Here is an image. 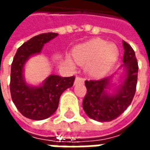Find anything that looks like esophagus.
I'll use <instances>...</instances> for the list:
<instances>
[{"label":"esophagus","instance_id":"obj_1","mask_svg":"<svg viewBox=\"0 0 150 150\" xmlns=\"http://www.w3.org/2000/svg\"><path fill=\"white\" fill-rule=\"evenodd\" d=\"M83 81H84V79L82 78L80 76H76L75 80V84H77L79 83H83Z\"/></svg>","mask_w":150,"mask_h":150}]
</instances>
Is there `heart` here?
I'll use <instances>...</instances> for the list:
<instances>
[{"label": "heart", "instance_id": "heart-1", "mask_svg": "<svg viewBox=\"0 0 150 150\" xmlns=\"http://www.w3.org/2000/svg\"><path fill=\"white\" fill-rule=\"evenodd\" d=\"M79 63L88 62V71L94 76L106 74L114 65L118 57L116 45L108 44L104 40L96 38L78 46L73 52Z\"/></svg>", "mask_w": 150, "mask_h": 150}]
</instances>
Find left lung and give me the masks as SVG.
<instances>
[{
	"label": "left lung",
	"instance_id": "8db88e82",
	"mask_svg": "<svg viewBox=\"0 0 150 150\" xmlns=\"http://www.w3.org/2000/svg\"><path fill=\"white\" fill-rule=\"evenodd\" d=\"M125 49L123 67L126 69V78L117 93L112 96L106 94V88L110 78L99 80H86L87 93L83 100V108L90 118L106 122L121 115L132 103L137 83L138 62L132 46L123 42Z\"/></svg>",
	"mask_w": 150,
	"mask_h": 150
}]
</instances>
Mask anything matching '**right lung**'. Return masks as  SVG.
Wrapping results in <instances>:
<instances>
[{"mask_svg":"<svg viewBox=\"0 0 150 150\" xmlns=\"http://www.w3.org/2000/svg\"><path fill=\"white\" fill-rule=\"evenodd\" d=\"M57 35L44 33L28 40L18 48L12 62L9 84L12 100L18 111L29 119L41 120L50 117L57 110L62 92L74 84L75 76L50 75L38 88L28 86L23 79V67L29 57L41 52L43 45Z\"/></svg>","mask_w":150,"mask_h":150,"instance_id":"1","label":"right lung"}]
</instances>
